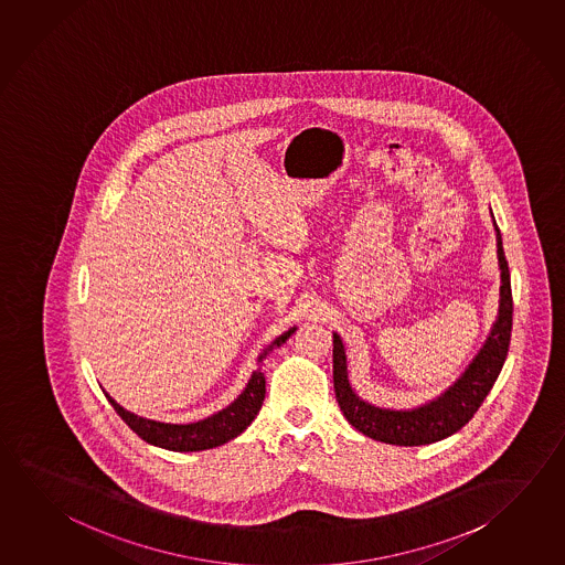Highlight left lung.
<instances>
[{
	"label": "left lung",
	"instance_id": "left-lung-1",
	"mask_svg": "<svg viewBox=\"0 0 565 565\" xmlns=\"http://www.w3.org/2000/svg\"><path fill=\"white\" fill-rule=\"evenodd\" d=\"M494 218V216H492ZM495 248L500 266V306L495 323L490 329L484 347L478 351L462 376L445 393L426 405L411 411L379 408L356 395L347 375L345 347L341 337L333 333V386L337 403L349 425L375 440L396 446L433 445L446 436L455 435L475 416L484 403L486 395L494 386L495 379L504 366L510 335H512V286L510 269L505 262L500 228L495 226Z\"/></svg>",
	"mask_w": 565,
	"mask_h": 565
}]
</instances>
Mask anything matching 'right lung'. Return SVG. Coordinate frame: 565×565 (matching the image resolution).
Listing matches in <instances>:
<instances>
[{"mask_svg":"<svg viewBox=\"0 0 565 565\" xmlns=\"http://www.w3.org/2000/svg\"><path fill=\"white\" fill-rule=\"evenodd\" d=\"M294 331H296V327H291L284 335L276 337L264 349V353L258 356V365L264 363V359L276 347L284 345ZM105 396L109 398V403L117 411V415L130 426V430L137 433L149 445L174 450V452H199V450H209V448L226 445L228 440L242 435L252 425V420L256 418L259 408L264 405L266 376H264L262 369L258 366L249 376L248 385L242 391V395L232 405L222 408L216 415L209 416V418L199 420V423H190V425H170V423L150 420V418H145V416L125 411L107 393H105Z\"/></svg>","mask_w":565,"mask_h":565,"instance_id":"add662e5","label":"right lung"}]
</instances>
